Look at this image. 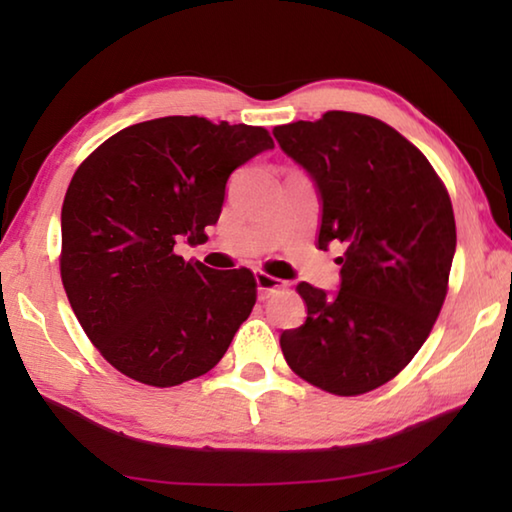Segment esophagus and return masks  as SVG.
<instances>
[{"label":"esophagus","instance_id":"34e87169","mask_svg":"<svg viewBox=\"0 0 512 512\" xmlns=\"http://www.w3.org/2000/svg\"><path fill=\"white\" fill-rule=\"evenodd\" d=\"M255 282H257V291L262 293V296H268V293L287 287V282H284V280H277V277H271V275H266L262 271L255 273Z\"/></svg>","mask_w":512,"mask_h":512}]
</instances>
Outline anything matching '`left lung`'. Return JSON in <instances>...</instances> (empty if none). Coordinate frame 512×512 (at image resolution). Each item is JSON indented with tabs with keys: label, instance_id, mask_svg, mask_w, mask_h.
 Listing matches in <instances>:
<instances>
[{
	"label": "left lung",
	"instance_id": "obj_1",
	"mask_svg": "<svg viewBox=\"0 0 512 512\" xmlns=\"http://www.w3.org/2000/svg\"><path fill=\"white\" fill-rule=\"evenodd\" d=\"M314 180L318 248L341 246L336 293L298 284L307 320L280 334L291 370L334 395L384 386L427 341L456 253L452 201L429 160L384 121L329 110L275 126Z\"/></svg>",
	"mask_w": 512,
	"mask_h": 512
}]
</instances>
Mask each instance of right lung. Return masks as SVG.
<instances>
[{
  "label": "right lung",
  "instance_id": "obj_1",
  "mask_svg": "<svg viewBox=\"0 0 512 512\" xmlns=\"http://www.w3.org/2000/svg\"><path fill=\"white\" fill-rule=\"evenodd\" d=\"M273 149L262 126L160 117L103 142L67 187L60 277L76 318L110 366L167 388L205 375L257 300L248 268L185 262L207 241L230 173Z\"/></svg>",
  "mask_w": 512,
  "mask_h": 512
}]
</instances>
